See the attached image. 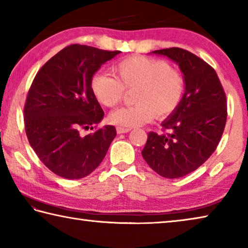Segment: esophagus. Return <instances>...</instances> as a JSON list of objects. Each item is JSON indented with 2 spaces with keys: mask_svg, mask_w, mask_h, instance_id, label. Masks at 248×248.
<instances>
[{
  "mask_svg": "<svg viewBox=\"0 0 248 248\" xmlns=\"http://www.w3.org/2000/svg\"><path fill=\"white\" fill-rule=\"evenodd\" d=\"M116 130H117V133L120 134V133H127L131 129H130V128H124V127H117Z\"/></svg>",
  "mask_w": 248,
  "mask_h": 248,
  "instance_id": "1",
  "label": "esophagus"
}]
</instances>
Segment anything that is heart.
Returning a JSON list of instances; mask_svg holds the SVG:
<instances>
[{"label":"heart","instance_id":"1","mask_svg":"<svg viewBox=\"0 0 248 248\" xmlns=\"http://www.w3.org/2000/svg\"><path fill=\"white\" fill-rule=\"evenodd\" d=\"M117 78L97 73L91 87L99 103L114 107L124 99L125 91H134L136 104L112 111L109 119L123 127H137L154 118L170 116L182 103L186 79L182 71L164 60L132 56L114 66Z\"/></svg>","mask_w":248,"mask_h":248}]
</instances>
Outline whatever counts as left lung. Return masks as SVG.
<instances>
[{
  "instance_id": "obj_1",
  "label": "left lung",
  "mask_w": 248,
  "mask_h": 248,
  "mask_svg": "<svg viewBox=\"0 0 248 248\" xmlns=\"http://www.w3.org/2000/svg\"><path fill=\"white\" fill-rule=\"evenodd\" d=\"M179 65L186 91L178 108L163 121V133L149 132L142 156L165 178L188 175L215 152L223 134L228 107L217 74L207 62L182 48L155 50Z\"/></svg>"
}]
</instances>
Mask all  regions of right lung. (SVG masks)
<instances>
[{"label": "right lung", "mask_w": 248, "mask_h": 248, "mask_svg": "<svg viewBox=\"0 0 248 248\" xmlns=\"http://www.w3.org/2000/svg\"><path fill=\"white\" fill-rule=\"evenodd\" d=\"M120 51L70 45L41 66L24 106L25 131L37 156L66 179L90 175L116 137L114 125L93 130L104 117L91 81L100 65Z\"/></svg>", "instance_id": "right-lung-1"}]
</instances>
